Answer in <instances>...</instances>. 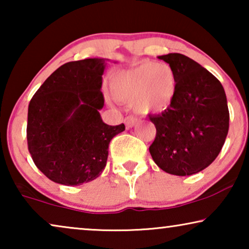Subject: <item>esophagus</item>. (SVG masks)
I'll return each mask as SVG.
<instances>
[{"instance_id":"34e87169","label":"esophagus","mask_w":249,"mask_h":249,"mask_svg":"<svg viewBox=\"0 0 249 249\" xmlns=\"http://www.w3.org/2000/svg\"><path fill=\"white\" fill-rule=\"evenodd\" d=\"M136 122H137V118L134 117V115H128V117L124 118V124L127 128L134 127Z\"/></svg>"}]
</instances>
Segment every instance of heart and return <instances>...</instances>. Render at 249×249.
I'll return each instance as SVG.
<instances>
[{"instance_id":"1","label":"heart","mask_w":249,"mask_h":249,"mask_svg":"<svg viewBox=\"0 0 249 249\" xmlns=\"http://www.w3.org/2000/svg\"><path fill=\"white\" fill-rule=\"evenodd\" d=\"M177 76L166 63L142 61L119 71L111 78L113 97L121 103H134L141 113H164L172 107L177 95Z\"/></svg>"}]
</instances>
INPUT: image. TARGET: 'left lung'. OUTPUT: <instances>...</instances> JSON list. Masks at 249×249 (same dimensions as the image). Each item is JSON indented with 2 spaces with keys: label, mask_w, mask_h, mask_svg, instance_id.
<instances>
[{
  "label": "left lung",
  "mask_w": 249,
  "mask_h": 249,
  "mask_svg": "<svg viewBox=\"0 0 249 249\" xmlns=\"http://www.w3.org/2000/svg\"><path fill=\"white\" fill-rule=\"evenodd\" d=\"M177 76V95L164 113L149 115L156 128L149 146L160 169L190 176L217 158L229 130V110L223 86L210 71L180 53L159 56Z\"/></svg>",
  "instance_id": "1"
}]
</instances>
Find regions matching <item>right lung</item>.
Returning a JSON list of instances; mask_svg holds the SVG:
<instances>
[{"label":"right lung","instance_id":"1","mask_svg":"<svg viewBox=\"0 0 249 249\" xmlns=\"http://www.w3.org/2000/svg\"><path fill=\"white\" fill-rule=\"evenodd\" d=\"M104 59L64 63L38 88L28 107L27 142L35 165L66 186L96 179L107 165L108 144L124 124L102 121Z\"/></svg>","mask_w":249,"mask_h":249}]
</instances>
